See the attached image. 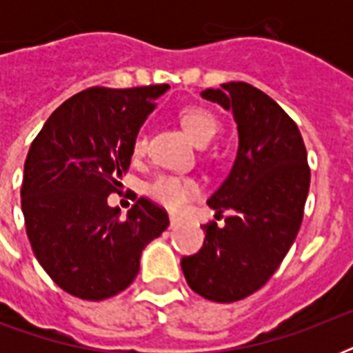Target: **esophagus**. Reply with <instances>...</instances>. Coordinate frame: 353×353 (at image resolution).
Returning a JSON list of instances; mask_svg holds the SVG:
<instances>
[{
	"label": "esophagus",
	"instance_id": "1",
	"mask_svg": "<svg viewBox=\"0 0 353 353\" xmlns=\"http://www.w3.org/2000/svg\"><path fill=\"white\" fill-rule=\"evenodd\" d=\"M179 225V220H177L176 216H170V229H176Z\"/></svg>",
	"mask_w": 353,
	"mask_h": 353
}]
</instances>
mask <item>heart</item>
<instances>
[{
    "mask_svg": "<svg viewBox=\"0 0 353 353\" xmlns=\"http://www.w3.org/2000/svg\"><path fill=\"white\" fill-rule=\"evenodd\" d=\"M183 130L188 133L198 146L209 144L220 132V122L210 112L203 108H190L181 113ZM148 137L144 132H137L132 143V155L135 159L146 154ZM146 192L157 203L172 212H181L199 194V185L196 179L187 176H176V174H161L146 185Z\"/></svg>",
    "mask_w": 353,
    "mask_h": 353,
    "instance_id": "heart-1",
    "label": "heart"
}]
</instances>
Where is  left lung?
<instances>
[{
  "instance_id": "left-lung-1",
  "label": "left lung",
  "mask_w": 353,
  "mask_h": 353,
  "mask_svg": "<svg viewBox=\"0 0 353 353\" xmlns=\"http://www.w3.org/2000/svg\"><path fill=\"white\" fill-rule=\"evenodd\" d=\"M201 97L231 110L238 126L234 165L209 198L203 247L183 256L187 284L207 301L236 302L252 295L279 269L301 229L310 166L293 119L263 91L227 82Z\"/></svg>"
}]
</instances>
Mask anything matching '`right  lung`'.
Instances as JSON below:
<instances>
[{
  "label": "right lung",
  "instance_id": "right-lung-1",
  "mask_svg": "<svg viewBox=\"0 0 353 353\" xmlns=\"http://www.w3.org/2000/svg\"><path fill=\"white\" fill-rule=\"evenodd\" d=\"M170 85L90 88L57 108L25 159L21 210L36 260L52 282L84 301L132 284L141 252L168 214L139 198L128 216L108 205L132 161V143Z\"/></svg>",
  "mask_w": 353,
  "mask_h": 353
}]
</instances>
